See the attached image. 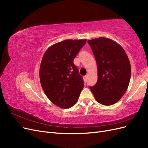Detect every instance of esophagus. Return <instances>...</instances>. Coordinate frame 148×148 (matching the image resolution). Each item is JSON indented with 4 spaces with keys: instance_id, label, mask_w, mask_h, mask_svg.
Masks as SVG:
<instances>
[{
    "instance_id": "obj_1",
    "label": "esophagus",
    "mask_w": 148,
    "mask_h": 148,
    "mask_svg": "<svg viewBox=\"0 0 148 148\" xmlns=\"http://www.w3.org/2000/svg\"><path fill=\"white\" fill-rule=\"evenodd\" d=\"M87 79H88V76L87 75H86V76H84V81L86 82V80H87Z\"/></svg>"
}]
</instances>
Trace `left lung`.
<instances>
[{
	"mask_svg": "<svg viewBox=\"0 0 148 148\" xmlns=\"http://www.w3.org/2000/svg\"><path fill=\"white\" fill-rule=\"evenodd\" d=\"M97 67V81L89 87L96 100L104 106L117 102L128 87L131 66L126 52L118 43L107 38L88 40Z\"/></svg>",
	"mask_w": 148,
	"mask_h": 148,
	"instance_id": "1",
	"label": "left lung"
}]
</instances>
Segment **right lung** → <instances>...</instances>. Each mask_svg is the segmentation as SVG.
Wrapping results in <instances>:
<instances>
[{"instance_id": "right-lung-1", "label": "right lung", "mask_w": 148, "mask_h": 148, "mask_svg": "<svg viewBox=\"0 0 148 148\" xmlns=\"http://www.w3.org/2000/svg\"><path fill=\"white\" fill-rule=\"evenodd\" d=\"M86 39H67L49 47L42 57L39 78L46 95L61 108L72 107L77 102L84 82L73 64L76 56Z\"/></svg>"}]
</instances>
